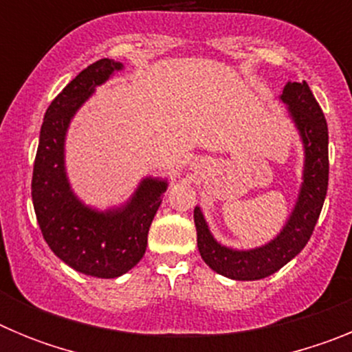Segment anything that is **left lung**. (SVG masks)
Here are the masks:
<instances>
[{
  "mask_svg": "<svg viewBox=\"0 0 352 352\" xmlns=\"http://www.w3.org/2000/svg\"><path fill=\"white\" fill-rule=\"evenodd\" d=\"M278 100L287 107L289 120L303 146L300 190L280 231L261 247L232 248L214 239L201 206L194 210L199 254L213 272L232 280H261L294 259L309 243L324 204L329 170L324 114L305 80H289Z\"/></svg>",
  "mask_w": 352,
  "mask_h": 352,
  "instance_id": "left-lung-1",
  "label": "left lung"
}]
</instances>
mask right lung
I'll use <instances>...</instances> for the list:
<instances>
[{
	"instance_id": "add662e5",
	"label": "right lung",
	"mask_w": 352,
	"mask_h": 352,
	"mask_svg": "<svg viewBox=\"0 0 352 352\" xmlns=\"http://www.w3.org/2000/svg\"><path fill=\"white\" fill-rule=\"evenodd\" d=\"M125 65L96 61L65 86L43 116L36 149L31 197L43 239L54 256L82 275L116 278L144 256L148 231L167 190L166 178L146 176L118 206L98 210L74 192L67 173L65 144L70 123L98 86Z\"/></svg>"
}]
</instances>
